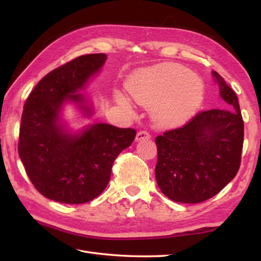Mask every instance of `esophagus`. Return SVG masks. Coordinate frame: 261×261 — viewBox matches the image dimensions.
<instances>
[{
    "label": "esophagus",
    "mask_w": 261,
    "mask_h": 261,
    "mask_svg": "<svg viewBox=\"0 0 261 261\" xmlns=\"http://www.w3.org/2000/svg\"><path fill=\"white\" fill-rule=\"evenodd\" d=\"M151 136L150 134H149L148 131H139L137 134V137H136V140L137 141H140V140H148L150 139Z\"/></svg>",
    "instance_id": "esophagus-1"
}]
</instances>
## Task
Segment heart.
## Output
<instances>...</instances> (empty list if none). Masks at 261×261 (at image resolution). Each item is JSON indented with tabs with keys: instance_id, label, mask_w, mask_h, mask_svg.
Returning <instances> with one entry per match:
<instances>
[{
	"instance_id": "1",
	"label": "heart",
	"mask_w": 261,
	"mask_h": 261,
	"mask_svg": "<svg viewBox=\"0 0 261 261\" xmlns=\"http://www.w3.org/2000/svg\"><path fill=\"white\" fill-rule=\"evenodd\" d=\"M137 103L151 108L154 121L163 126L185 123L196 112L204 97V83L184 66L165 63L138 71L126 84ZM120 104L126 99L116 94Z\"/></svg>"
}]
</instances>
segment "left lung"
<instances>
[{"instance_id":"left-lung-1","label":"left lung","mask_w":261,"mask_h":261,"mask_svg":"<svg viewBox=\"0 0 261 261\" xmlns=\"http://www.w3.org/2000/svg\"><path fill=\"white\" fill-rule=\"evenodd\" d=\"M213 76L220 95L233 109L201 111L186 124L154 139L157 184L174 202L206 201L222 191L240 168L245 124L239 101L222 76L216 71Z\"/></svg>"}]
</instances>
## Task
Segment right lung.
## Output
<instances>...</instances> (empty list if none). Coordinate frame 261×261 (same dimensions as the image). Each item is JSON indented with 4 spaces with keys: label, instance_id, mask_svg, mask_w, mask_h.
I'll return each instance as SVG.
<instances>
[{
    "label": "right lung",
    "instance_id": "right-lung-1",
    "mask_svg": "<svg viewBox=\"0 0 261 261\" xmlns=\"http://www.w3.org/2000/svg\"><path fill=\"white\" fill-rule=\"evenodd\" d=\"M105 54L80 56L48 73L29 94L21 116L18 151L27 175L45 197L66 204H83L108 186L112 166L134 142L132 127L93 124L81 135H68L58 123L64 102L80 103L92 75L101 69Z\"/></svg>",
    "mask_w": 261,
    "mask_h": 261
}]
</instances>
